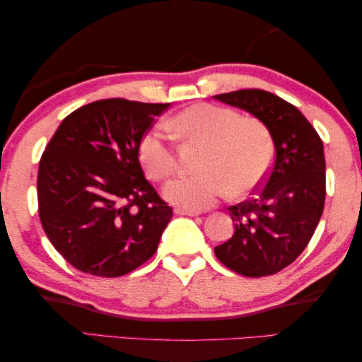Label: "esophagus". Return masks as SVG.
<instances>
[{"instance_id": "34e87169", "label": "esophagus", "mask_w": 362, "mask_h": 362, "mask_svg": "<svg viewBox=\"0 0 362 362\" xmlns=\"http://www.w3.org/2000/svg\"><path fill=\"white\" fill-rule=\"evenodd\" d=\"M175 213L176 215H187V216H199L200 215L199 210H189V209H176Z\"/></svg>"}]
</instances>
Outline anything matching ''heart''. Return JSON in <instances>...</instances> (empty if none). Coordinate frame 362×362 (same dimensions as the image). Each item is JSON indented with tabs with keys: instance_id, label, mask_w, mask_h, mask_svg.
<instances>
[{
	"instance_id": "b5f03b06",
	"label": "heart",
	"mask_w": 362,
	"mask_h": 362,
	"mask_svg": "<svg viewBox=\"0 0 362 362\" xmlns=\"http://www.w3.org/2000/svg\"><path fill=\"white\" fill-rule=\"evenodd\" d=\"M182 141L204 144L192 176L171 180L163 189L168 202L189 210L206 209L229 192L242 197L262 185L272 163V138L263 122L215 104H195L167 122ZM142 168L152 180H165L176 167L175 151L162 128H152L139 142Z\"/></svg>"
}]
</instances>
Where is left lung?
Masks as SVG:
<instances>
[{"label":"left lung","instance_id":"obj_1","mask_svg":"<svg viewBox=\"0 0 362 362\" xmlns=\"http://www.w3.org/2000/svg\"><path fill=\"white\" fill-rule=\"evenodd\" d=\"M257 117L274 142V163L250 200L229 206L235 230L215 255L240 276L276 274L305 250L322 216L325 158L322 141L301 112L263 90L213 96Z\"/></svg>","mask_w":362,"mask_h":362}]
</instances>
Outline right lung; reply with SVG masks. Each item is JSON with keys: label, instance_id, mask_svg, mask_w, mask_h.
Masks as SVG:
<instances>
[{"label": "right lung", "instance_id": "right-lung-1", "mask_svg": "<svg viewBox=\"0 0 362 362\" xmlns=\"http://www.w3.org/2000/svg\"><path fill=\"white\" fill-rule=\"evenodd\" d=\"M170 104L104 99L74 110L38 168V211L56 250L86 274L118 277L146 263L173 216L144 177L138 147Z\"/></svg>", "mask_w": 362, "mask_h": 362}]
</instances>
